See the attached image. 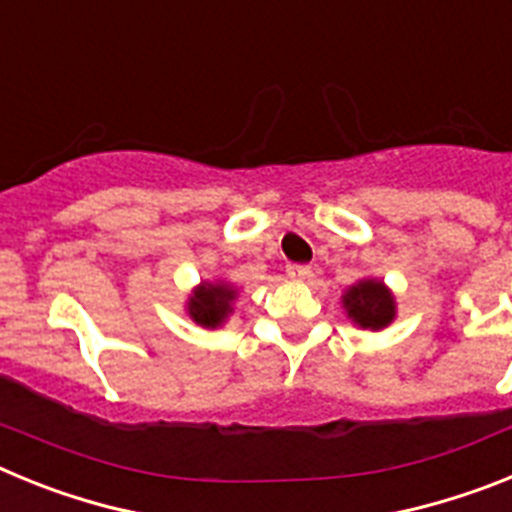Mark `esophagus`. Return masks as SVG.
<instances>
[{"label":"esophagus","instance_id":"obj_1","mask_svg":"<svg viewBox=\"0 0 512 512\" xmlns=\"http://www.w3.org/2000/svg\"><path fill=\"white\" fill-rule=\"evenodd\" d=\"M287 274L292 279H300V282H302V279H310L312 277V269L307 264H289L287 266Z\"/></svg>","mask_w":512,"mask_h":512}]
</instances>
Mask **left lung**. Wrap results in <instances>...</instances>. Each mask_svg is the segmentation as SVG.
<instances>
[{"instance_id": "8db88e82", "label": "left lung", "mask_w": 512, "mask_h": 512, "mask_svg": "<svg viewBox=\"0 0 512 512\" xmlns=\"http://www.w3.org/2000/svg\"><path fill=\"white\" fill-rule=\"evenodd\" d=\"M343 307H346L348 318L366 330L387 328L397 312L395 297L379 279H361L359 284L348 287L343 295Z\"/></svg>"}]
</instances>
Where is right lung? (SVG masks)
<instances>
[{"label":"right lung","mask_w":512,"mask_h":512,"mask_svg":"<svg viewBox=\"0 0 512 512\" xmlns=\"http://www.w3.org/2000/svg\"><path fill=\"white\" fill-rule=\"evenodd\" d=\"M235 292L228 282H202L200 287H194L189 295L187 312L189 318L202 328H217L223 325L225 318L233 312Z\"/></svg>","instance_id":"1"}]
</instances>
